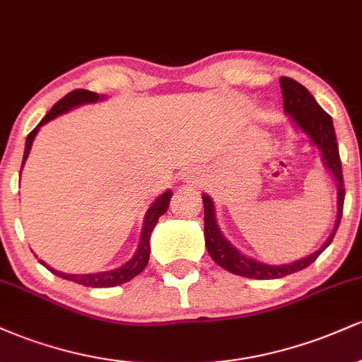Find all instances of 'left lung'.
<instances>
[{"label": "left lung", "mask_w": 362, "mask_h": 362, "mask_svg": "<svg viewBox=\"0 0 362 362\" xmlns=\"http://www.w3.org/2000/svg\"><path fill=\"white\" fill-rule=\"evenodd\" d=\"M279 83L282 90V102H284V112L289 115L294 127L303 132L306 138H310L311 144L318 149L323 167L330 172L335 184H337V218H335L334 230L328 235L327 242L317 252L310 253V255L303 257L300 260L291 262V264L271 265L243 255L242 252L236 250L233 245L224 238V235L218 226V221H216V207L213 199L207 194H202V202H204V240L211 259L219 267L226 269L228 272L242 277H250V279H279V277L289 276L293 272L303 271L310 264H313L318 259L320 253L332 243L335 233H337L340 218H342L344 197H346L342 163H340L337 136H335L332 117L318 105L313 95L300 83L294 81L293 78L282 76Z\"/></svg>", "instance_id": "obj_1"}]
</instances>
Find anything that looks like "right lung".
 <instances>
[{
  "label": "right lung",
  "mask_w": 362,
  "mask_h": 362,
  "mask_svg": "<svg viewBox=\"0 0 362 362\" xmlns=\"http://www.w3.org/2000/svg\"><path fill=\"white\" fill-rule=\"evenodd\" d=\"M103 98L105 97H102V95L93 93V91H88V90H73V91H69L64 98H61V100L47 112V115L40 120L39 126H37L34 131L27 136V141H25L22 168L25 165V160H27L28 155H30L32 143H34L37 132H39V129L42 127L44 124H47L49 120L56 119L57 115L66 114V112L76 109V107L86 105V103L102 102ZM20 173H22V170H20ZM170 199H172V190H165L160 197H156L155 201L151 202V206L148 207L146 214H144L143 230H141L138 250H136L134 255L131 257V260H127L126 264L120 265V267H117V269H112V271H105V272H95V274H66V272H61V271H56V269H52L51 265L45 264L44 260H39V262L44 265L45 269H49L54 276H59V277H62V279H68V281L76 282V284L86 286V288H114V286H120V284H124V282L134 279V277L138 276V274L143 272L144 267L148 265L149 252H151V247H149L151 231H153V228L156 226L160 216H163L165 213H167Z\"/></svg>",
  "instance_id": "1"
}]
</instances>
